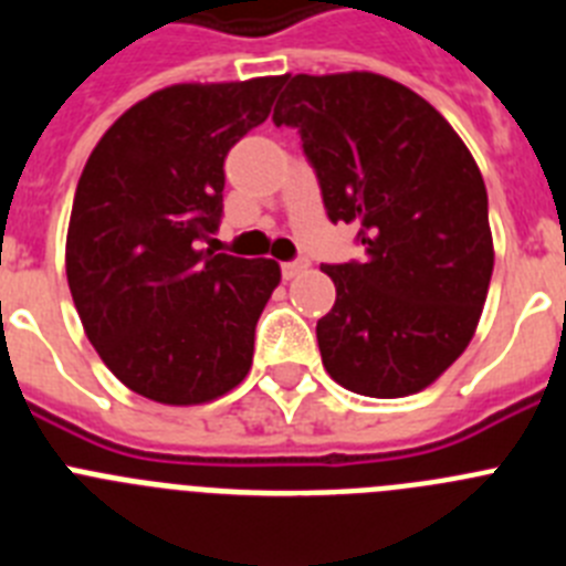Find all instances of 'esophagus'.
<instances>
[{
  "instance_id": "esophagus-1",
  "label": "esophagus",
  "mask_w": 566,
  "mask_h": 566,
  "mask_svg": "<svg viewBox=\"0 0 566 566\" xmlns=\"http://www.w3.org/2000/svg\"><path fill=\"white\" fill-rule=\"evenodd\" d=\"M306 269H308V260L297 258V260H286V263L280 266V272H283V277L286 280H292V277H297L300 272H306Z\"/></svg>"
}]
</instances>
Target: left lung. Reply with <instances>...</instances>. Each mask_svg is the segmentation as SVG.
I'll return each instance as SVG.
<instances>
[{"label": "left lung", "instance_id": "8db88e82", "mask_svg": "<svg viewBox=\"0 0 566 566\" xmlns=\"http://www.w3.org/2000/svg\"><path fill=\"white\" fill-rule=\"evenodd\" d=\"M272 122L294 127L332 223L363 260L319 266L337 286L317 319L334 382L408 397L468 348L493 274L488 189L442 115L377 73L283 76Z\"/></svg>", "mask_w": 566, "mask_h": 566}]
</instances>
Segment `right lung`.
Returning a JSON list of instances; mask_svg holds the SVG:
<instances>
[{
    "mask_svg": "<svg viewBox=\"0 0 566 566\" xmlns=\"http://www.w3.org/2000/svg\"><path fill=\"white\" fill-rule=\"evenodd\" d=\"M283 76L175 84L129 107L78 178L67 283L90 343L129 391L198 405L249 374L274 260L201 249L223 218L229 149Z\"/></svg>",
    "mask_w": 566,
    "mask_h": 566,
    "instance_id": "right-lung-1",
    "label": "right lung"
}]
</instances>
